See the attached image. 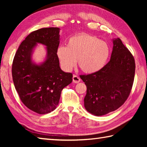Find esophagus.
<instances>
[{"label": "esophagus", "mask_w": 147, "mask_h": 147, "mask_svg": "<svg viewBox=\"0 0 147 147\" xmlns=\"http://www.w3.org/2000/svg\"><path fill=\"white\" fill-rule=\"evenodd\" d=\"M80 80H81V79L79 76H78L77 75H73V83H78L80 82Z\"/></svg>", "instance_id": "1"}]
</instances>
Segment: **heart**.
Segmentation results:
<instances>
[{"mask_svg":"<svg viewBox=\"0 0 147 147\" xmlns=\"http://www.w3.org/2000/svg\"><path fill=\"white\" fill-rule=\"evenodd\" d=\"M110 55L107 43L88 34L82 33L69 39L67 46L57 49V56L62 67L70 71L76 64L88 74L97 73L104 68Z\"/></svg>","mask_w":147,"mask_h":147,"instance_id":"1","label":"heart"}]
</instances>
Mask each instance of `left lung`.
Returning <instances> with one entry per match:
<instances>
[{
  "label": "left lung",
  "mask_w": 147,
  "mask_h": 147,
  "mask_svg": "<svg viewBox=\"0 0 147 147\" xmlns=\"http://www.w3.org/2000/svg\"><path fill=\"white\" fill-rule=\"evenodd\" d=\"M111 60L97 73L80 78L86 86L84 105L89 113L101 116L114 111L123 105L131 90L135 62L119 38L112 40Z\"/></svg>",
  "instance_id": "8db88e82"
}]
</instances>
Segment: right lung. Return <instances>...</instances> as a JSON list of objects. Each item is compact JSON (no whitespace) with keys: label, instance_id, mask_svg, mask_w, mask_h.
Returning a JSON list of instances; mask_svg holds the SVG:
<instances>
[{"label":"right lung","instance_id":"add662e5","mask_svg":"<svg viewBox=\"0 0 147 147\" xmlns=\"http://www.w3.org/2000/svg\"><path fill=\"white\" fill-rule=\"evenodd\" d=\"M59 28H45L26 36L16 53L12 66L13 83L21 100L40 114L55 110L61 91L73 81V74L62 71L57 56L60 43ZM38 44L46 47L43 62L36 63L32 54Z\"/></svg>","mask_w":147,"mask_h":147}]
</instances>
